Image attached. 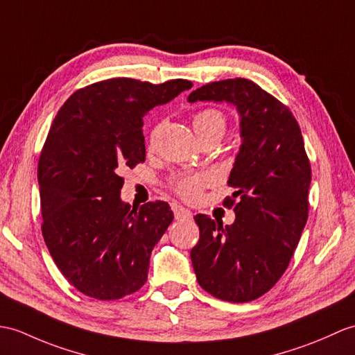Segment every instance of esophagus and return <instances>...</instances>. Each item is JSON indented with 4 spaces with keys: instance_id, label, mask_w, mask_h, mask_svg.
Instances as JSON below:
<instances>
[{
    "instance_id": "obj_1",
    "label": "esophagus",
    "mask_w": 355,
    "mask_h": 355,
    "mask_svg": "<svg viewBox=\"0 0 355 355\" xmlns=\"http://www.w3.org/2000/svg\"><path fill=\"white\" fill-rule=\"evenodd\" d=\"M172 210H174L175 219L184 220V219H191V218H192V211H191V210H187V209H184L183 205H180V204H177V202L172 204Z\"/></svg>"
}]
</instances>
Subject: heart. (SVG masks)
<instances>
[{
	"mask_svg": "<svg viewBox=\"0 0 355 355\" xmlns=\"http://www.w3.org/2000/svg\"><path fill=\"white\" fill-rule=\"evenodd\" d=\"M193 127L198 137L211 133H222L225 128V116L218 109H202L193 114ZM159 127H154L150 133V145L157 139ZM209 175L205 174H181L172 180V189L184 200H195L201 195L202 189L209 184Z\"/></svg>",
	"mask_w": 355,
	"mask_h": 355,
	"instance_id": "b5f03b06",
	"label": "heart"
}]
</instances>
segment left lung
Listing matches in <instances>:
<instances>
[{
  "label": "left lung",
  "mask_w": 355,
  "mask_h": 355,
  "mask_svg": "<svg viewBox=\"0 0 355 355\" xmlns=\"http://www.w3.org/2000/svg\"><path fill=\"white\" fill-rule=\"evenodd\" d=\"M187 101L236 105L242 137L228 178L234 192L224 200L234 222L224 227L207 215L195 216L196 279L222 301L257 300L284 274L307 222L311 168L301 128L289 107L246 78L198 87Z\"/></svg>",
  "instance_id": "obj_1"
}]
</instances>
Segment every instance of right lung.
<instances>
[{"instance_id":"1","label":"right lung","mask_w":355,"mask_h":355,"mask_svg":"<svg viewBox=\"0 0 355 355\" xmlns=\"http://www.w3.org/2000/svg\"><path fill=\"white\" fill-rule=\"evenodd\" d=\"M191 87L98 81L73 92L49 128L37 164L42 234L64 278L90 298L119 300L146 283L174 213L164 201L123 202L121 172L145 162V114Z\"/></svg>"}]
</instances>
